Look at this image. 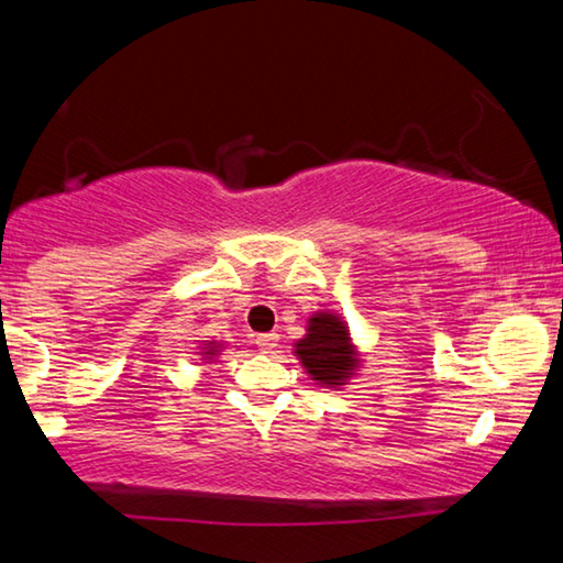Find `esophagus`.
<instances>
[{
    "label": "esophagus",
    "instance_id": "obj_1",
    "mask_svg": "<svg viewBox=\"0 0 563 563\" xmlns=\"http://www.w3.org/2000/svg\"><path fill=\"white\" fill-rule=\"evenodd\" d=\"M278 332H265V335H258L255 338V345H258L263 352H273L275 347H278Z\"/></svg>",
    "mask_w": 563,
    "mask_h": 563
}]
</instances>
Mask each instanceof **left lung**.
<instances>
[{
  "label": "left lung",
  "instance_id": "left-lung-1",
  "mask_svg": "<svg viewBox=\"0 0 563 563\" xmlns=\"http://www.w3.org/2000/svg\"><path fill=\"white\" fill-rule=\"evenodd\" d=\"M295 355L305 373L322 387L345 385L360 365L345 320L330 310L316 312L308 320V335L295 342Z\"/></svg>",
  "mask_w": 563,
  "mask_h": 563
}]
</instances>
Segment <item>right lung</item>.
I'll return each mask as SVG.
<instances>
[{
    "label": "right lung",
    "instance_id": "right-lung-1",
    "mask_svg": "<svg viewBox=\"0 0 563 563\" xmlns=\"http://www.w3.org/2000/svg\"><path fill=\"white\" fill-rule=\"evenodd\" d=\"M206 352H203V355H206V360H211L213 355H218V350H221V345H216V342H206Z\"/></svg>",
    "mask_w": 563,
    "mask_h": 563
}]
</instances>
